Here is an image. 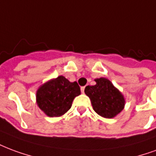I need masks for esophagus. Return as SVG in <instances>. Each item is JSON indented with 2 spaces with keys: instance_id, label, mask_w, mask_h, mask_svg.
Segmentation results:
<instances>
[{
  "instance_id": "obj_1",
  "label": "esophagus",
  "mask_w": 156,
  "mask_h": 156,
  "mask_svg": "<svg viewBox=\"0 0 156 156\" xmlns=\"http://www.w3.org/2000/svg\"><path fill=\"white\" fill-rule=\"evenodd\" d=\"M84 89H85V87H81V92L83 93H84Z\"/></svg>"
}]
</instances>
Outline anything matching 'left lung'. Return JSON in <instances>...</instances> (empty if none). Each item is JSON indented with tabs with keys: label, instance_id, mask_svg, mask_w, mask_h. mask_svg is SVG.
Returning <instances> with one entry per match:
<instances>
[{
	"label": "left lung",
	"instance_id": "1",
	"mask_svg": "<svg viewBox=\"0 0 156 156\" xmlns=\"http://www.w3.org/2000/svg\"><path fill=\"white\" fill-rule=\"evenodd\" d=\"M93 86H87L84 93L91 100L93 110L104 118H113L125 107L124 96L106 78L94 79Z\"/></svg>",
	"mask_w": 156,
	"mask_h": 156
}]
</instances>
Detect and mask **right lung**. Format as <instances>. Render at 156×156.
Wrapping results in <instances>:
<instances>
[{
	"instance_id": "1",
	"label": "right lung",
	"mask_w": 156,
	"mask_h": 156,
	"mask_svg": "<svg viewBox=\"0 0 156 156\" xmlns=\"http://www.w3.org/2000/svg\"><path fill=\"white\" fill-rule=\"evenodd\" d=\"M80 94L77 82L72 83L61 75L40 85L36 92V103L49 117L61 116L71 108L73 99Z\"/></svg>"
}]
</instances>
